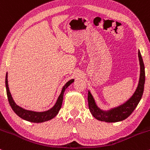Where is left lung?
Instances as JSON below:
<instances>
[{"instance_id": "obj_1", "label": "left lung", "mask_w": 150, "mask_h": 150, "mask_svg": "<svg viewBox=\"0 0 150 150\" xmlns=\"http://www.w3.org/2000/svg\"><path fill=\"white\" fill-rule=\"evenodd\" d=\"M138 57L140 65V75L139 79L138 85L135 92L128 101L124 104L120 105L117 107L111 108L108 111H103L99 108L96 104L95 100L93 98L90 92L88 91V104L89 108L92 116L97 120L105 121L107 123H115L125 120L133 112L140 102L144 92V85L145 82V72L144 65L140 51H138Z\"/></svg>"}]
</instances>
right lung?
Masks as SVG:
<instances>
[{
	"label": "right lung",
	"mask_w": 150,
	"mask_h": 150,
	"mask_svg": "<svg viewBox=\"0 0 150 150\" xmlns=\"http://www.w3.org/2000/svg\"><path fill=\"white\" fill-rule=\"evenodd\" d=\"M74 82V79H72L68 81L65 85L63 86V89H62L61 94L58 97L57 101H56V104L53 106L51 109L48 110V111H43V112H37V111H30V110L25 109V108L20 107L18 105L15 104V102L13 100V97H12L11 94H10L9 87H8V73H6V92L7 96H8V101L9 104L14 111V112L16 113L19 117L22 118V119L27 120V121L32 122V123H42V122L47 121L52 118H54L56 115L58 114V111L61 109L62 103H63V94L65 89L68 88V87Z\"/></svg>",
	"instance_id": "add662e5"
}]
</instances>
